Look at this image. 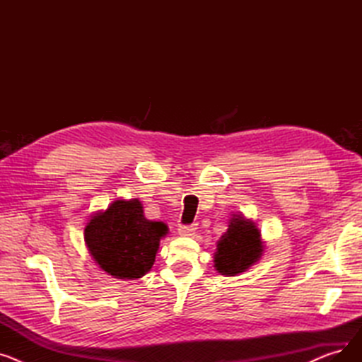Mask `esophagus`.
Segmentation results:
<instances>
[{
  "instance_id": "1",
  "label": "esophagus",
  "mask_w": 362,
  "mask_h": 362,
  "mask_svg": "<svg viewBox=\"0 0 362 362\" xmlns=\"http://www.w3.org/2000/svg\"><path fill=\"white\" fill-rule=\"evenodd\" d=\"M195 230H197V224H180L177 229L180 236H191L194 235Z\"/></svg>"
}]
</instances>
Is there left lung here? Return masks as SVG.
Returning <instances> with one entry per match:
<instances>
[{
  "label": "left lung",
  "mask_w": 362,
  "mask_h": 362,
  "mask_svg": "<svg viewBox=\"0 0 362 362\" xmlns=\"http://www.w3.org/2000/svg\"><path fill=\"white\" fill-rule=\"evenodd\" d=\"M262 254L261 236L252 221L238 216L217 242L214 267L218 273L235 276L248 270Z\"/></svg>",
  "instance_id": "8db88e82"
}]
</instances>
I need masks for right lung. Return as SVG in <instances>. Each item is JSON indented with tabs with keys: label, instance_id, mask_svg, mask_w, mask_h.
Segmentation results:
<instances>
[{
	"label": "right lung",
	"instance_id": "1",
	"mask_svg": "<svg viewBox=\"0 0 362 362\" xmlns=\"http://www.w3.org/2000/svg\"><path fill=\"white\" fill-rule=\"evenodd\" d=\"M165 233L164 223L145 218L138 199L116 201L89 220L85 242L104 272L116 279H139L151 270Z\"/></svg>",
	"mask_w": 362,
	"mask_h": 362
}]
</instances>
